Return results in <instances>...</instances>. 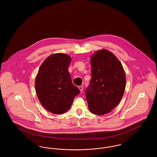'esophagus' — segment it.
I'll return each instance as SVG.
<instances>
[{"mask_svg":"<svg viewBox=\"0 0 157 157\" xmlns=\"http://www.w3.org/2000/svg\"><path fill=\"white\" fill-rule=\"evenodd\" d=\"M79 89L80 90L81 92H82V91H83V86H79Z\"/></svg>","mask_w":157,"mask_h":157,"instance_id":"obj_1","label":"esophagus"}]
</instances>
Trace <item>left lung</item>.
<instances>
[{
    "instance_id": "obj_1",
    "label": "left lung",
    "mask_w": 157,
    "mask_h": 157,
    "mask_svg": "<svg viewBox=\"0 0 157 157\" xmlns=\"http://www.w3.org/2000/svg\"><path fill=\"white\" fill-rule=\"evenodd\" d=\"M91 79L85 90L90 111L95 115L111 112L120 103L126 85L125 74L112 53L101 50L90 59Z\"/></svg>"
}]
</instances>
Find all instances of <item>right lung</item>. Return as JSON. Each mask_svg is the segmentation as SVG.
<instances>
[{
    "instance_id": "add662e5",
    "label": "right lung",
    "mask_w": 157,
    "mask_h": 157,
    "mask_svg": "<svg viewBox=\"0 0 157 157\" xmlns=\"http://www.w3.org/2000/svg\"><path fill=\"white\" fill-rule=\"evenodd\" d=\"M71 61L66 54H53L45 60L38 71L35 79L37 98L45 109L53 113L67 112L80 93L67 70Z\"/></svg>"
}]
</instances>
